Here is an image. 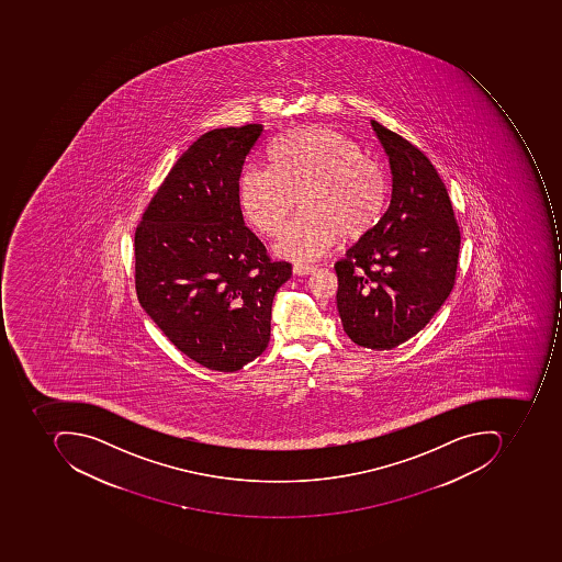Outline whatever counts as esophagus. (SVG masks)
I'll return each instance as SVG.
<instances>
[{
  "mask_svg": "<svg viewBox=\"0 0 562 562\" xmlns=\"http://www.w3.org/2000/svg\"><path fill=\"white\" fill-rule=\"evenodd\" d=\"M314 272H316V267H312V265H295L294 267L295 276H311Z\"/></svg>",
  "mask_w": 562,
  "mask_h": 562,
  "instance_id": "1",
  "label": "esophagus"
}]
</instances>
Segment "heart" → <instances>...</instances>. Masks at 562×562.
Instances as JSON below:
<instances>
[{
	"label": "heart",
	"mask_w": 562,
	"mask_h": 562,
	"mask_svg": "<svg viewBox=\"0 0 562 562\" xmlns=\"http://www.w3.org/2000/svg\"><path fill=\"white\" fill-rule=\"evenodd\" d=\"M270 167L248 166L239 179V204L246 221L276 238L295 207L301 216L277 243L294 261L323 257L341 236L363 238L373 228L386 195L379 161L367 157L355 139L330 126L294 130L273 142Z\"/></svg>",
	"instance_id": "1"
}]
</instances>
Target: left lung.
Masks as SVG:
<instances>
[{
  "instance_id": "obj_1",
  "label": "left lung",
  "mask_w": 562,
  "mask_h": 562,
  "mask_svg": "<svg viewBox=\"0 0 562 562\" xmlns=\"http://www.w3.org/2000/svg\"><path fill=\"white\" fill-rule=\"evenodd\" d=\"M371 126L389 155V207L334 270L346 334L383 351L414 338L451 294L461 233L429 158L379 122Z\"/></svg>"
}]
</instances>
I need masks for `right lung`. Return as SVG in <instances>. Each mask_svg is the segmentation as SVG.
<instances>
[{
  "label": "right lung",
  "mask_w": 562,
  "mask_h": 562,
  "mask_svg": "<svg viewBox=\"0 0 562 562\" xmlns=\"http://www.w3.org/2000/svg\"><path fill=\"white\" fill-rule=\"evenodd\" d=\"M261 138V125L204 133L135 232L139 304L179 351L224 373L267 349L273 297L292 276L243 221L239 177Z\"/></svg>",
  "instance_id": "obj_1"
}]
</instances>
